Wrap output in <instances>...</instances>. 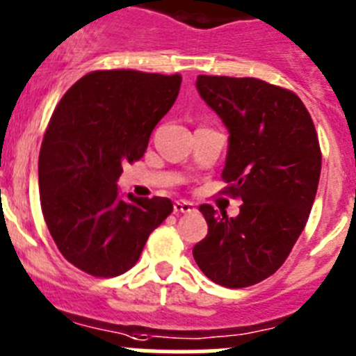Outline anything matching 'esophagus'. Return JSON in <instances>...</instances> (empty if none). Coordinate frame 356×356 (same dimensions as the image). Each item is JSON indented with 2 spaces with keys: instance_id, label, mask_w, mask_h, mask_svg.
I'll return each instance as SVG.
<instances>
[{
  "instance_id": "1",
  "label": "esophagus",
  "mask_w": 356,
  "mask_h": 356,
  "mask_svg": "<svg viewBox=\"0 0 356 356\" xmlns=\"http://www.w3.org/2000/svg\"><path fill=\"white\" fill-rule=\"evenodd\" d=\"M172 208H175V213H191L195 210L194 203H191V201H176Z\"/></svg>"
}]
</instances>
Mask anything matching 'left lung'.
<instances>
[{"mask_svg": "<svg viewBox=\"0 0 356 356\" xmlns=\"http://www.w3.org/2000/svg\"><path fill=\"white\" fill-rule=\"evenodd\" d=\"M195 86L227 127L222 178L243 204L236 217L201 204L208 234L192 254L215 284L247 288L282 266L307 224L321 172L318 134L286 88L226 76H197Z\"/></svg>", "mask_w": 356, "mask_h": 356, "instance_id": "8db88e82", "label": "left lung"}]
</instances>
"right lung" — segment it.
Masks as SVG:
<instances>
[{"label":"right lung","mask_w":356,"mask_h":356,"mask_svg":"<svg viewBox=\"0 0 356 356\" xmlns=\"http://www.w3.org/2000/svg\"><path fill=\"white\" fill-rule=\"evenodd\" d=\"M180 84V74L95 70L52 113L38 156L42 213L65 259L90 275L132 268L172 211L168 197L122 200L116 181L125 162L145 155Z\"/></svg>","instance_id":"1"}]
</instances>
